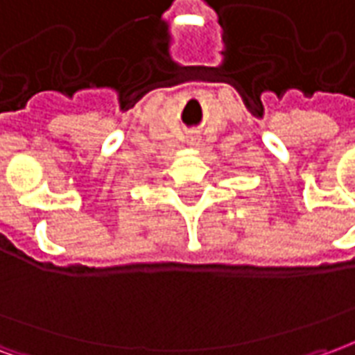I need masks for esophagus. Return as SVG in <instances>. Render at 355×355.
Instances as JSON below:
<instances>
[{
    "instance_id": "34e87169",
    "label": "esophagus",
    "mask_w": 355,
    "mask_h": 355,
    "mask_svg": "<svg viewBox=\"0 0 355 355\" xmlns=\"http://www.w3.org/2000/svg\"><path fill=\"white\" fill-rule=\"evenodd\" d=\"M196 142H198V139H196Z\"/></svg>"
}]
</instances>
